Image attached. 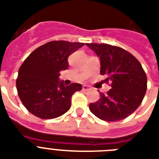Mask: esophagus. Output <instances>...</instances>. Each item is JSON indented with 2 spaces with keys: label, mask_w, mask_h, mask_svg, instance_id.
Listing matches in <instances>:
<instances>
[{
  "label": "esophagus",
  "mask_w": 159,
  "mask_h": 159,
  "mask_svg": "<svg viewBox=\"0 0 159 159\" xmlns=\"http://www.w3.org/2000/svg\"><path fill=\"white\" fill-rule=\"evenodd\" d=\"M82 90L85 91V92L90 91V90H91V87H89L88 85H83V86H82Z\"/></svg>",
  "instance_id": "1"
}]
</instances>
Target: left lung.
<instances>
[{
	"label": "left lung",
	"mask_w": 159,
	"mask_h": 159,
	"mask_svg": "<svg viewBox=\"0 0 159 159\" xmlns=\"http://www.w3.org/2000/svg\"><path fill=\"white\" fill-rule=\"evenodd\" d=\"M101 60V74L111 81V89L101 92L100 99L90 103L92 114L102 120L119 121L138 108L147 90V77L142 65L123 48L106 43H86Z\"/></svg>",
	"instance_id": "left-lung-1"
}]
</instances>
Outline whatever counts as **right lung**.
<instances>
[{
	"mask_svg": "<svg viewBox=\"0 0 159 159\" xmlns=\"http://www.w3.org/2000/svg\"><path fill=\"white\" fill-rule=\"evenodd\" d=\"M83 45L51 41L36 48L24 61L19 69L16 88L21 102L34 116L54 119L69 110L72 96L82 90V85H65L59 80V72L68 67V56Z\"/></svg>",
	"mask_w": 159,
	"mask_h": 159,
	"instance_id": "right-lung-1",
	"label": "right lung"
}]
</instances>
